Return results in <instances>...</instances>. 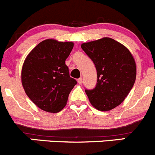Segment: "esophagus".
I'll return each instance as SVG.
<instances>
[{
  "label": "esophagus",
  "mask_w": 155,
  "mask_h": 155,
  "mask_svg": "<svg viewBox=\"0 0 155 155\" xmlns=\"http://www.w3.org/2000/svg\"><path fill=\"white\" fill-rule=\"evenodd\" d=\"M78 83L79 84H82V83H83V79H82V78H79V79L78 80Z\"/></svg>",
  "instance_id": "1"
}]
</instances>
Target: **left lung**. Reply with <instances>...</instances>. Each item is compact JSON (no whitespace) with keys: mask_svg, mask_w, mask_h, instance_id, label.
Masks as SVG:
<instances>
[{"mask_svg":"<svg viewBox=\"0 0 155 155\" xmlns=\"http://www.w3.org/2000/svg\"><path fill=\"white\" fill-rule=\"evenodd\" d=\"M81 48L97 71V83L85 92L90 103L99 111H109L122 103L134 85L136 62L127 47L109 38L84 43Z\"/></svg>","mask_w":155,"mask_h":155,"instance_id":"8db88e82","label":"left lung"}]
</instances>
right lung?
<instances>
[{"mask_svg":"<svg viewBox=\"0 0 155 155\" xmlns=\"http://www.w3.org/2000/svg\"><path fill=\"white\" fill-rule=\"evenodd\" d=\"M72 42L53 39L38 44L26 57L22 70V84L29 99L41 109L59 112L66 105L68 95L77 84L69 75L65 60Z\"/></svg>","mask_w":155,"mask_h":155,"instance_id":"obj_1","label":"right lung"}]
</instances>
